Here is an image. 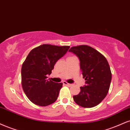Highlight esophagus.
Listing matches in <instances>:
<instances>
[{
    "mask_svg": "<svg viewBox=\"0 0 130 130\" xmlns=\"http://www.w3.org/2000/svg\"><path fill=\"white\" fill-rule=\"evenodd\" d=\"M63 84H64V85H67V86H68V87H71V86L72 85V84H68V83H67V82H65V81H64V82H63Z\"/></svg>",
    "mask_w": 130,
    "mask_h": 130,
    "instance_id": "obj_1",
    "label": "esophagus"
}]
</instances>
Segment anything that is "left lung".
Here are the masks:
<instances>
[{
  "label": "left lung",
  "mask_w": 130,
  "mask_h": 130,
  "mask_svg": "<svg viewBox=\"0 0 130 130\" xmlns=\"http://www.w3.org/2000/svg\"><path fill=\"white\" fill-rule=\"evenodd\" d=\"M69 51L79 57L86 84L80 87V92L73 99L80 107H95L104 100L110 88L112 75L108 62L104 55L88 45L73 46Z\"/></svg>",
  "instance_id": "8db88e82"
}]
</instances>
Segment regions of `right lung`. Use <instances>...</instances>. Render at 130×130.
<instances>
[{
	"instance_id": "obj_1",
	"label": "right lung",
	"mask_w": 130,
	"mask_h": 130,
	"mask_svg": "<svg viewBox=\"0 0 130 130\" xmlns=\"http://www.w3.org/2000/svg\"><path fill=\"white\" fill-rule=\"evenodd\" d=\"M69 48L43 44L29 52L22 64L21 78L23 91L31 102L45 107L57 100L63 84L48 80L47 75L51 74L56 62Z\"/></svg>"
}]
</instances>
